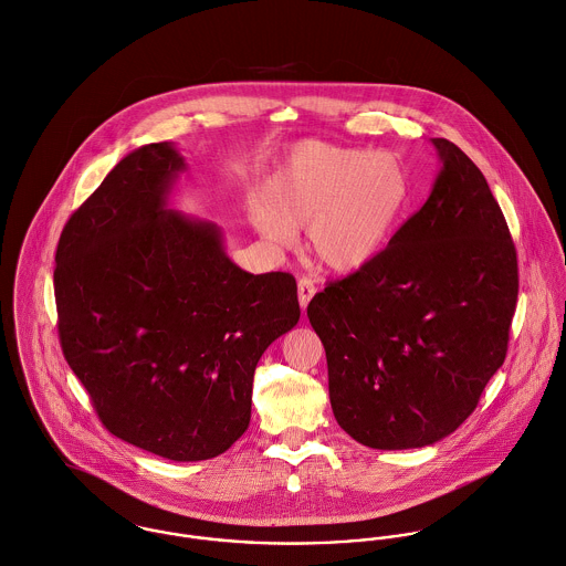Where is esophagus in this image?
<instances>
[{"mask_svg": "<svg viewBox=\"0 0 566 566\" xmlns=\"http://www.w3.org/2000/svg\"><path fill=\"white\" fill-rule=\"evenodd\" d=\"M315 293H317V289H315V282H313V280L302 277V280L297 282V297H300L302 311L308 308V304H311V300L315 297Z\"/></svg>", "mask_w": 566, "mask_h": 566, "instance_id": "1", "label": "esophagus"}]
</instances>
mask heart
<instances>
[{
	"mask_svg": "<svg viewBox=\"0 0 566 566\" xmlns=\"http://www.w3.org/2000/svg\"><path fill=\"white\" fill-rule=\"evenodd\" d=\"M269 206L251 210L255 231L289 249L308 229L319 264L352 273L378 258L402 226L411 177L394 153H371L326 142L297 144L264 188Z\"/></svg>",
	"mask_w": 566,
	"mask_h": 566,
	"instance_id": "1",
	"label": "heart"
}]
</instances>
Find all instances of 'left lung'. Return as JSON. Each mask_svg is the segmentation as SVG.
<instances>
[{
  "label": "left lung",
  "instance_id": "obj_1",
  "mask_svg": "<svg viewBox=\"0 0 566 566\" xmlns=\"http://www.w3.org/2000/svg\"><path fill=\"white\" fill-rule=\"evenodd\" d=\"M442 170L385 251L308 304L340 429L380 451L440 442L503 365L518 297L516 249L472 159L431 139Z\"/></svg>",
  "mask_w": 566,
  "mask_h": 566
}]
</instances>
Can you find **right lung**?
<instances>
[{
  "label": "right lung",
  "mask_w": 566,
  "mask_h": 566,
  "mask_svg": "<svg viewBox=\"0 0 566 566\" xmlns=\"http://www.w3.org/2000/svg\"><path fill=\"white\" fill-rule=\"evenodd\" d=\"M175 144L126 155L56 247L63 354L115 438L172 461L226 452L249 427L253 371L300 322L291 273L253 275L223 231L168 208Z\"/></svg>",
  "instance_id": "right-lung-1"
}]
</instances>
